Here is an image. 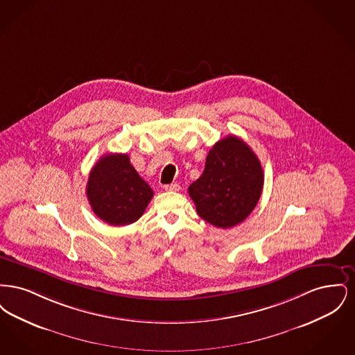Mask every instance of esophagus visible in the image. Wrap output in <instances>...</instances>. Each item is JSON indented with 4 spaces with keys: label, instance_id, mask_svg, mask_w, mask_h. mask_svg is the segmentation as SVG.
<instances>
[{
    "label": "esophagus",
    "instance_id": "1",
    "mask_svg": "<svg viewBox=\"0 0 355 355\" xmlns=\"http://www.w3.org/2000/svg\"><path fill=\"white\" fill-rule=\"evenodd\" d=\"M164 189H165L166 191H180L181 186L178 185V184H171V185L164 186Z\"/></svg>",
    "mask_w": 355,
    "mask_h": 355
}]
</instances>
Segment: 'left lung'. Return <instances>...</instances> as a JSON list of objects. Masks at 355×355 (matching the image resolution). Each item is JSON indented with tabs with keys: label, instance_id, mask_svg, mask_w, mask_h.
<instances>
[{
	"label": "left lung",
	"instance_id": "1",
	"mask_svg": "<svg viewBox=\"0 0 355 355\" xmlns=\"http://www.w3.org/2000/svg\"><path fill=\"white\" fill-rule=\"evenodd\" d=\"M262 187L258 157L241 138L227 135L210 149L202 175L187 190L202 220L227 229L250 216Z\"/></svg>",
	"mask_w": 355,
	"mask_h": 355
}]
</instances>
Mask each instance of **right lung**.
Here are the masks:
<instances>
[{"label": "right lung", "instance_id": "1", "mask_svg": "<svg viewBox=\"0 0 355 355\" xmlns=\"http://www.w3.org/2000/svg\"><path fill=\"white\" fill-rule=\"evenodd\" d=\"M153 190L132 166L128 154H105L89 174L86 196L94 214L113 226L138 220Z\"/></svg>", "mask_w": 355, "mask_h": 355}]
</instances>
